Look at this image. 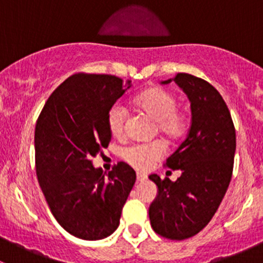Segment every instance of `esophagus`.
Masks as SVG:
<instances>
[{"label": "esophagus", "mask_w": 263, "mask_h": 263, "mask_svg": "<svg viewBox=\"0 0 263 263\" xmlns=\"http://www.w3.org/2000/svg\"><path fill=\"white\" fill-rule=\"evenodd\" d=\"M136 178H137V181H139V182H144V181H146V179H147V176L145 173H140V172H139V173L136 174Z\"/></svg>", "instance_id": "34e87169"}]
</instances>
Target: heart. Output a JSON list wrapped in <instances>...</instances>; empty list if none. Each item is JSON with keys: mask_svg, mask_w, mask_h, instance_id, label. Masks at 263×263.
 Returning <instances> with one entry per match:
<instances>
[{"mask_svg": "<svg viewBox=\"0 0 263 263\" xmlns=\"http://www.w3.org/2000/svg\"><path fill=\"white\" fill-rule=\"evenodd\" d=\"M135 107L155 121V131L168 140L181 137L187 127L184 113L177 108V98L171 91L161 87H151L136 95ZM127 110L121 103H115L107 113V126L110 135L121 139L127 131ZM164 154V145L160 141L150 144H135L122 151V159L136 169H147Z\"/></svg>", "mask_w": 263, "mask_h": 263, "instance_id": "1", "label": "heart"}]
</instances>
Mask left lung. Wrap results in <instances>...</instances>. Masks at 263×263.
<instances>
[{"instance_id":"obj_1","label":"left lung","mask_w":263,"mask_h":263,"mask_svg":"<svg viewBox=\"0 0 263 263\" xmlns=\"http://www.w3.org/2000/svg\"><path fill=\"white\" fill-rule=\"evenodd\" d=\"M173 80L190 99L192 121L184 141L164 164L179 169L181 177L176 182L148 177L158 185L148 217L159 235L183 240L200 233L219 209L232 179L237 142L229 109L213 85L183 72Z\"/></svg>"}]
</instances>
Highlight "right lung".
<instances>
[{
  "label": "right lung",
  "instance_id": "obj_1",
  "mask_svg": "<svg viewBox=\"0 0 263 263\" xmlns=\"http://www.w3.org/2000/svg\"><path fill=\"white\" fill-rule=\"evenodd\" d=\"M126 90L117 76L75 73L50 94L36 119L38 182L55 220L81 239H103L115 232L136 182L123 161L108 174L92 166V158L112 139L108 110Z\"/></svg>",
  "mask_w": 263,
  "mask_h": 263
}]
</instances>
